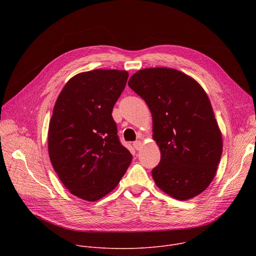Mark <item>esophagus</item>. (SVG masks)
I'll return each instance as SVG.
<instances>
[{
  "label": "esophagus",
  "mask_w": 256,
  "mask_h": 256,
  "mask_svg": "<svg viewBox=\"0 0 256 256\" xmlns=\"http://www.w3.org/2000/svg\"><path fill=\"white\" fill-rule=\"evenodd\" d=\"M134 147L136 150H140L142 147V142L140 140H136L134 142Z\"/></svg>",
  "instance_id": "1"
}]
</instances>
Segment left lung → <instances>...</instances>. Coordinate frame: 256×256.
Segmentation results:
<instances>
[{
  "instance_id": "8db88e82",
  "label": "left lung",
  "mask_w": 256,
  "mask_h": 256,
  "mask_svg": "<svg viewBox=\"0 0 256 256\" xmlns=\"http://www.w3.org/2000/svg\"><path fill=\"white\" fill-rule=\"evenodd\" d=\"M128 86L149 106L161 160L152 170L157 186L186 200L214 179L223 142L210 99L202 86L174 68H144Z\"/></svg>"
}]
</instances>
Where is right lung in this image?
Returning <instances> with one entry per match:
<instances>
[{
  "label": "right lung",
  "mask_w": 256,
  "mask_h": 256,
  "mask_svg": "<svg viewBox=\"0 0 256 256\" xmlns=\"http://www.w3.org/2000/svg\"><path fill=\"white\" fill-rule=\"evenodd\" d=\"M128 72L93 70L62 88L48 128V154L62 184L95 202L116 188L132 156L122 144L112 114Z\"/></svg>",
  "instance_id": "add662e5"
}]
</instances>
